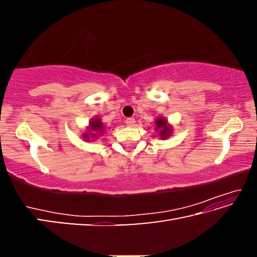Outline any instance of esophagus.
<instances>
[{
	"instance_id": "esophagus-1",
	"label": "esophagus",
	"mask_w": 257,
	"mask_h": 257,
	"mask_svg": "<svg viewBox=\"0 0 257 257\" xmlns=\"http://www.w3.org/2000/svg\"><path fill=\"white\" fill-rule=\"evenodd\" d=\"M135 122H136V121H135L134 118H128L125 120V124H127L128 127H133V125H135Z\"/></svg>"
}]
</instances>
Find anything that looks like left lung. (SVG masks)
<instances>
[{"label":"left lung","instance_id":"8db88e82","mask_svg":"<svg viewBox=\"0 0 257 257\" xmlns=\"http://www.w3.org/2000/svg\"><path fill=\"white\" fill-rule=\"evenodd\" d=\"M154 123H155L154 130L159 134L158 136H160L161 139H167L171 136L173 132V127L169 123V121L167 119L162 118V116H159V118L155 119Z\"/></svg>","mask_w":257,"mask_h":257}]
</instances>
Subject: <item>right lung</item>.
Listing matches in <instances>:
<instances>
[{
  "mask_svg": "<svg viewBox=\"0 0 257 257\" xmlns=\"http://www.w3.org/2000/svg\"><path fill=\"white\" fill-rule=\"evenodd\" d=\"M104 133H105V125L102 122V120L99 118H93L90 119L89 123L87 125L85 133H82L81 137L87 142L96 141Z\"/></svg>",
  "mask_w": 257,
  "mask_h": 257,
  "instance_id": "1",
  "label": "right lung"
}]
</instances>
